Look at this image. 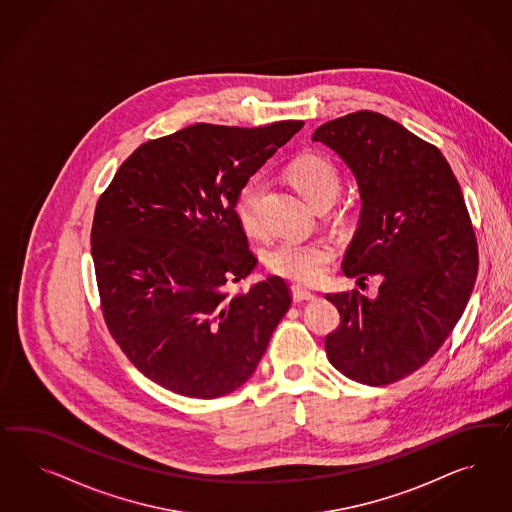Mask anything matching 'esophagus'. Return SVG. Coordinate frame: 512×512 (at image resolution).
<instances>
[{
  "instance_id": "1",
  "label": "esophagus",
  "mask_w": 512,
  "mask_h": 512,
  "mask_svg": "<svg viewBox=\"0 0 512 512\" xmlns=\"http://www.w3.org/2000/svg\"><path fill=\"white\" fill-rule=\"evenodd\" d=\"M291 293H293V300L295 302H308V300H315V295L308 291V289H304V287H298L295 285L293 289H291Z\"/></svg>"
}]
</instances>
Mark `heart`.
Returning a JSON list of instances; mask_svg holds the SVG:
<instances>
[{"label": "heart", "mask_w": 512, "mask_h": 512, "mask_svg": "<svg viewBox=\"0 0 512 512\" xmlns=\"http://www.w3.org/2000/svg\"><path fill=\"white\" fill-rule=\"evenodd\" d=\"M285 176L313 210L321 206H332L338 199L340 171L325 155H298L287 165ZM263 191L261 176H251L238 191L236 216L248 233H257L261 227L259 202ZM332 259L334 251L325 242L281 240L266 253V264L274 274L304 285H313L325 278Z\"/></svg>", "instance_id": "b5f03b06"}]
</instances>
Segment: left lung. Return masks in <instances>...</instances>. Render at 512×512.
<instances>
[{"mask_svg": "<svg viewBox=\"0 0 512 512\" xmlns=\"http://www.w3.org/2000/svg\"><path fill=\"white\" fill-rule=\"evenodd\" d=\"M311 140L357 180L360 216L343 274L383 279L375 298L326 295L341 315L326 357L357 383L388 385L434 357L471 296L479 251L464 195L435 146L379 112L326 122Z\"/></svg>", "mask_w": 512, "mask_h": 512, "instance_id": "left-lung-1", "label": "left lung"}]
</instances>
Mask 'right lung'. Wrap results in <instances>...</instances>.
Instances as JSON below:
<instances>
[{"mask_svg": "<svg viewBox=\"0 0 512 512\" xmlns=\"http://www.w3.org/2000/svg\"><path fill=\"white\" fill-rule=\"evenodd\" d=\"M304 122L195 124L129 155L95 208L92 257L110 334L137 370L189 398L242 387L291 308L279 276L229 296L257 266L236 197Z\"/></svg>", "mask_w": 512, "mask_h": 512, "instance_id": "right-lung-1", "label": "right lung"}]
</instances>
